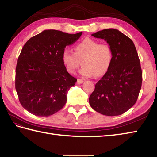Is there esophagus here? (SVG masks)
Here are the masks:
<instances>
[{
    "label": "esophagus",
    "mask_w": 157,
    "mask_h": 157,
    "mask_svg": "<svg viewBox=\"0 0 157 157\" xmlns=\"http://www.w3.org/2000/svg\"><path fill=\"white\" fill-rule=\"evenodd\" d=\"M83 82H84V81H83L81 79H78V80H77V83H78V84H81Z\"/></svg>",
    "instance_id": "esophagus-1"
}]
</instances>
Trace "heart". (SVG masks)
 <instances>
[{
	"mask_svg": "<svg viewBox=\"0 0 157 157\" xmlns=\"http://www.w3.org/2000/svg\"><path fill=\"white\" fill-rule=\"evenodd\" d=\"M75 53L69 49L63 52L62 60L69 73H74L82 64L80 73L85 77H101L105 74L113 60V51L108 44H99L90 38L77 44Z\"/></svg>",
	"mask_w": 157,
	"mask_h": 157,
	"instance_id": "1",
	"label": "heart"
}]
</instances>
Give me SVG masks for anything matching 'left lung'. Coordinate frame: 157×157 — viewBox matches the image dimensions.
<instances>
[{
	"label": "left lung",
	"mask_w": 157,
	"mask_h": 157,
	"mask_svg": "<svg viewBox=\"0 0 157 157\" xmlns=\"http://www.w3.org/2000/svg\"><path fill=\"white\" fill-rule=\"evenodd\" d=\"M107 41L113 51L109 70L95 85L89 103L101 114L121 115L136 103L142 87V72L138 54L132 40L113 29L92 34Z\"/></svg>",
	"instance_id": "1"
}]
</instances>
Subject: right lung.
Wrapping results in <instances>:
<instances>
[{"instance_id": "add662e5", "label": "right lung", "mask_w": 157, "mask_h": 157, "mask_svg": "<svg viewBox=\"0 0 157 157\" xmlns=\"http://www.w3.org/2000/svg\"><path fill=\"white\" fill-rule=\"evenodd\" d=\"M82 34L45 30L24 44L15 69V90L28 112L49 116L65 105L67 93L77 79L67 72L63 52Z\"/></svg>"}]
</instances>
